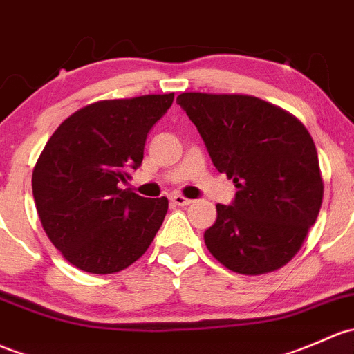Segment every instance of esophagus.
Wrapping results in <instances>:
<instances>
[{
	"label": "esophagus",
	"instance_id": "34e87169",
	"mask_svg": "<svg viewBox=\"0 0 354 354\" xmlns=\"http://www.w3.org/2000/svg\"><path fill=\"white\" fill-rule=\"evenodd\" d=\"M171 202H173L174 205L187 207V205H189V203L193 202V200H189V198H187V196H183V195H173V196H171Z\"/></svg>",
	"mask_w": 354,
	"mask_h": 354
}]
</instances>
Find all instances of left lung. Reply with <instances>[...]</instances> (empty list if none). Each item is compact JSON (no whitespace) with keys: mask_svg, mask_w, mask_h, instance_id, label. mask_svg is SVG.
I'll list each match as a JSON object with an SVG mask.
<instances>
[{"mask_svg":"<svg viewBox=\"0 0 354 354\" xmlns=\"http://www.w3.org/2000/svg\"><path fill=\"white\" fill-rule=\"evenodd\" d=\"M176 102L218 173L239 188L232 205L217 203V221L203 234L207 249L234 273L280 270L300 251L324 196L308 130L256 96L181 93Z\"/></svg>","mask_w":354,"mask_h":354,"instance_id":"obj_1","label":"left lung"}]
</instances>
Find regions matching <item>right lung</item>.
<instances>
[{
  "instance_id": "add662e5",
  "label": "right lung",
  "mask_w": 354,
  "mask_h": 354,
  "mask_svg": "<svg viewBox=\"0 0 354 354\" xmlns=\"http://www.w3.org/2000/svg\"><path fill=\"white\" fill-rule=\"evenodd\" d=\"M174 93L89 103L66 118L32 173L37 214L66 261L93 274L136 263L154 241L167 198H144L120 183L144 159L152 125Z\"/></svg>"
}]
</instances>
